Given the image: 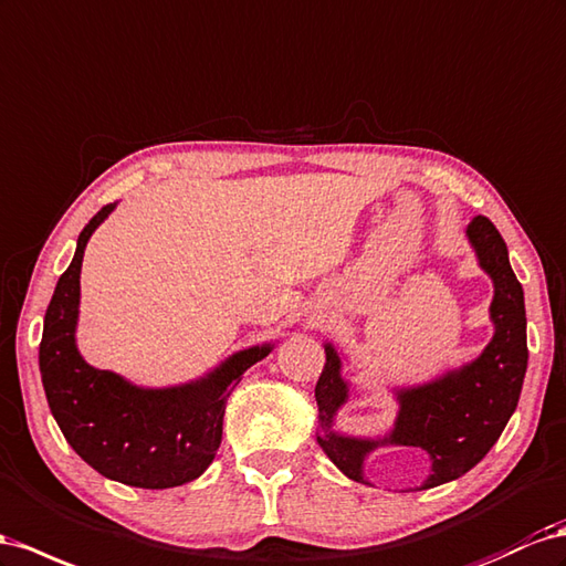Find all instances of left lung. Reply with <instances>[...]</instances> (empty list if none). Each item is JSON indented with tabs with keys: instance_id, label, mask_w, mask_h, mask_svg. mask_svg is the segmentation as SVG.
I'll return each instance as SVG.
<instances>
[{
	"instance_id": "left-lung-1",
	"label": "left lung",
	"mask_w": 566,
	"mask_h": 566,
	"mask_svg": "<svg viewBox=\"0 0 566 566\" xmlns=\"http://www.w3.org/2000/svg\"><path fill=\"white\" fill-rule=\"evenodd\" d=\"M467 235L476 248L481 266L495 283L491 304L495 335L483 355L464 369L397 395L400 417L386 438L395 446L421 448L431 454L433 473L421 485L423 491L460 479L495 446L514 415L528 364L524 290L510 266L505 240L485 217L473 219ZM314 397L324 429L318 446L347 479L366 483L361 471L364 454L371 452L378 440L345 438L331 431L333 415L347 397L340 359L331 345H326V366L316 380Z\"/></svg>"
}]
</instances>
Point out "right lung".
Listing matches in <instances>:
<instances>
[{
  "label": "right lung",
  "mask_w": 566,
  "mask_h": 566,
  "mask_svg": "<svg viewBox=\"0 0 566 566\" xmlns=\"http://www.w3.org/2000/svg\"><path fill=\"white\" fill-rule=\"evenodd\" d=\"M114 207L106 205L90 219L56 283L44 314L40 374L61 433L90 467L112 481L164 491L202 476L221 446L228 395L271 347L245 349L197 384L166 390L135 388L85 364L73 338L83 252Z\"/></svg>",
  "instance_id": "right-lung-1"
}]
</instances>
